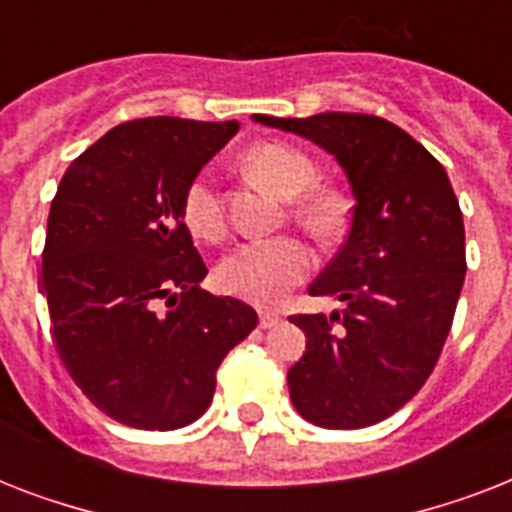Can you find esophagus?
Returning a JSON list of instances; mask_svg holds the SVG:
<instances>
[{
  "instance_id": "1",
  "label": "esophagus",
  "mask_w": 512,
  "mask_h": 512,
  "mask_svg": "<svg viewBox=\"0 0 512 512\" xmlns=\"http://www.w3.org/2000/svg\"><path fill=\"white\" fill-rule=\"evenodd\" d=\"M279 324H281L279 313H273V311L260 313V327L263 329H273V327H279Z\"/></svg>"
}]
</instances>
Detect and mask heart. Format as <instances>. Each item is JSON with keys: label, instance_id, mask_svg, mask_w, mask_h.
I'll list each match as a JSON object with an SVG mask.
<instances>
[{"label": "heart", "instance_id": "b5f03b06", "mask_svg": "<svg viewBox=\"0 0 512 512\" xmlns=\"http://www.w3.org/2000/svg\"><path fill=\"white\" fill-rule=\"evenodd\" d=\"M244 162L257 177L271 183L281 196L292 199V215L316 236H329L342 223V199L319 188V167L303 148L281 140L252 146ZM183 220L199 239L215 241L225 233V207L215 175L201 170L183 191ZM313 255L297 236L249 239L233 247L217 265V284L223 292L249 303H276L311 273Z\"/></svg>", "mask_w": 512, "mask_h": 512}]
</instances>
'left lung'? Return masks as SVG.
<instances>
[{"label": "left lung", "mask_w": 512, "mask_h": 512, "mask_svg": "<svg viewBox=\"0 0 512 512\" xmlns=\"http://www.w3.org/2000/svg\"><path fill=\"white\" fill-rule=\"evenodd\" d=\"M335 154L356 204L348 239L308 295L340 313H297L305 356L287 372L289 398L321 428H366L398 412L436 369L465 281V225L436 156L388 119L255 116Z\"/></svg>", "instance_id": "8db88e82"}]
</instances>
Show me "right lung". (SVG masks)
<instances>
[{"instance_id":"obj_1","label":"right lung","mask_w":512,"mask_h":512,"mask_svg":"<svg viewBox=\"0 0 512 512\" xmlns=\"http://www.w3.org/2000/svg\"><path fill=\"white\" fill-rule=\"evenodd\" d=\"M239 122L148 116L71 162L47 217L42 289L52 340L111 420L175 430L207 412L217 366L257 313L199 284L207 265L183 223L188 180Z\"/></svg>"}]
</instances>
